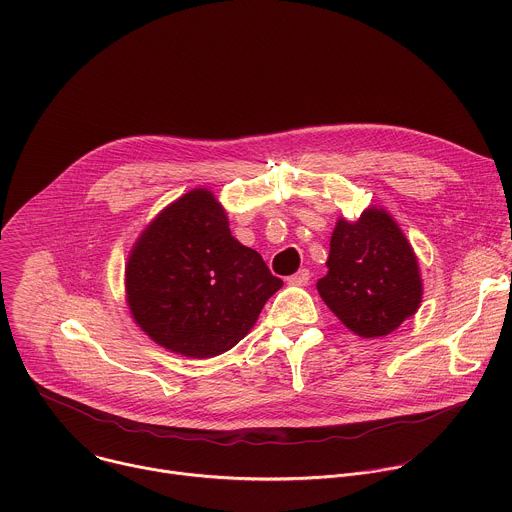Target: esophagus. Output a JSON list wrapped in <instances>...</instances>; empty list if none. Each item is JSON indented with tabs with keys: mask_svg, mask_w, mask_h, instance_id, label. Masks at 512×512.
<instances>
[{
	"mask_svg": "<svg viewBox=\"0 0 512 512\" xmlns=\"http://www.w3.org/2000/svg\"><path fill=\"white\" fill-rule=\"evenodd\" d=\"M309 279H311V273H309L307 269H301V271H297L295 275L287 277V283L293 285V287H305V285L309 283Z\"/></svg>",
	"mask_w": 512,
	"mask_h": 512,
	"instance_id": "34e87169",
	"label": "esophagus"
}]
</instances>
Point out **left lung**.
<instances>
[{"mask_svg": "<svg viewBox=\"0 0 512 512\" xmlns=\"http://www.w3.org/2000/svg\"><path fill=\"white\" fill-rule=\"evenodd\" d=\"M327 275L317 291L339 321L363 339L393 333L423 301L417 255L383 207H367L357 221L337 219Z\"/></svg>", "mask_w": 512, "mask_h": 512, "instance_id": "1", "label": "left lung"}]
</instances>
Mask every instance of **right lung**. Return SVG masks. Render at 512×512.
<instances>
[{
  "mask_svg": "<svg viewBox=\"0 0 512 512\" xmlns=\"http://www.w3.org/2000/svg\"><path fill=\"white\" fill-rule=\"evenodd\" d=\"M281 287L263 257L231 235L227 211L203 187L161 209L125 263V299L137 327L191 359L233 349Z\"/></svg>",
  "mask_w": 512,
  "mask_h": 512,
  "instance_id": "add662e5",
  "label": "right lung"
}]
</instances>
